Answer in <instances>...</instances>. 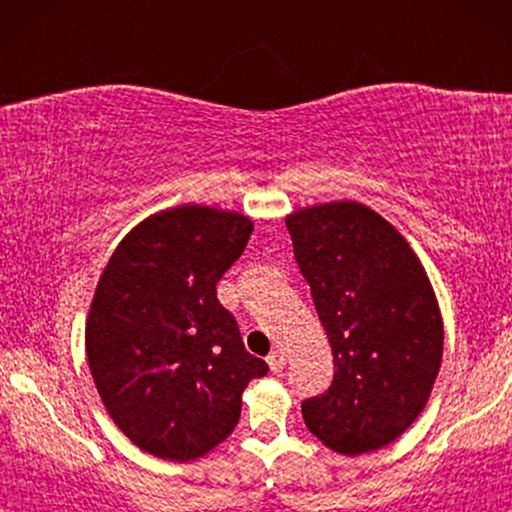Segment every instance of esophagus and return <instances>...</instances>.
I'll use <instances>...</instances> for the list:
<instances>
[{"label":"esophagus","mask_w":512,"mask_h":512,"mask_svg":"<svg viewBox=\"0 0 512 512\" xmlns=\"http://www.w3.org/2000/svg\"><path fill=\"white\" fill-rule=\"evenodd\" d=\"M268 366H270L272 373H282L284 366H286L284 354H282V352H272V354L268 356Z\"/></svg>","instance_id":"esophagus-1"}]
</instances>
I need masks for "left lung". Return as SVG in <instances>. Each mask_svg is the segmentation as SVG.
Segmentation results:
<instances>
[{
  "label": "left lung",
  "mask_w": 512,
  "mask_h": 512,
  "mask_svg": "<svg viewBox=\"0 0 512 512\" xmlns=\"http://www.w3.org/2000/svg\"><path fill=\"white\" fill-rule=\"evenodd\" d=\"M298 268L333 349V382L303 401L314 436L340 454L375 452L419 417L443 359V317L408 240L354 200L286 216Z\"/></svg>",
  "instance_id": "1"
}]
</instances>
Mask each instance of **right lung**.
Wrapping results in <instances>:
<instances>
[{
  "instance_id": "obj_1",
  "label": "right lung",
  "mask_w": 512,
  "mask_h": 512,
  "mask_svg": "<svg viewBox=\"0 0 512 512\" xmlns=\"http://www.w3.org/2000/svg\"><path fill=\"white\" fill-rule=\"evenodd\" d=\"M249 216L181 205L137 223L111 254L86 319L97 394L139 450L191 461L237 426L268 363L244 349L216 282L242 256Z\"/></svg>"
}]
</instances>
